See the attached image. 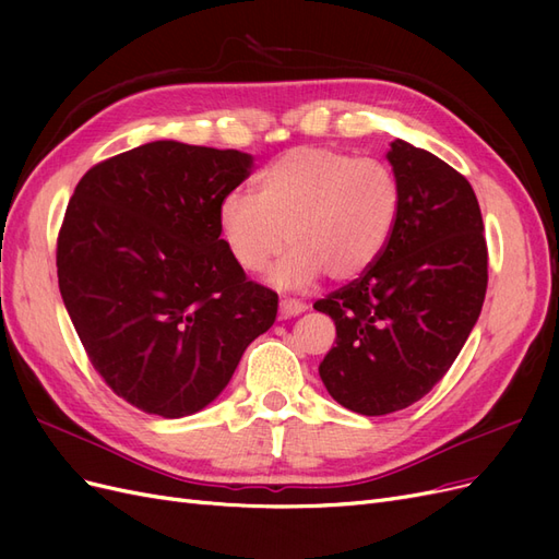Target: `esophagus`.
<instances>
[{"mask_svg": "<svg viewBox=\"0 0 559 559\" xmlns=\"http://www.w3.org/2000/svg\"><path fill=\"white\" fill-rule=\"evenodd\" d=\"M306 312V306H302L300 300H292V298H284L280 300V317L282 319H289V317H298Z\"/></svg>", "mask_w": 559, "mask_h": 559, "instance_id": "esophagus-1", "label": "esophagus"}]
</instances>
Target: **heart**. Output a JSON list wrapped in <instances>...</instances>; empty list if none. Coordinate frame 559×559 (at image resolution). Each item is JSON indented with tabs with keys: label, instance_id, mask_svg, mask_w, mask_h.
<instances>
[{
	"label": "heart",
	"instance_id": "b5f03b06",
	"mask_svg": "<svg viewBox=\"0 0 559 559\" xmlns=\"http://www.w3.org/2000/svg\"><path fill=\"white\" fill-rule=\"evenodd\" d=\"M401 212L392 167L343 151L298 146L265 167L257 195L230 191L218 202V230L245 273L270 270L280 289H306L321 275H364L386 249Z\"/></svg>",
	"mask_w": 559,
	"mask_h": 559
}]
</instances>
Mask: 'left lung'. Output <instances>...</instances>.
I'll return each mask as SVG.
<instances>
[{
	"label": "left lung",
	"instance_id": "left-lung-1",
	"mask_svg": "<svg viewBox=\"0 0 559 559\" xmlns=\"http://www.w3.org/2000/svg\"><path fill=\"white\" fill-rule=\"evenodd\" d=\"M386 160L401 212L382 257L314 302L335 321L319 364L329 394L359 415H389L431 392L468 333L487 292V245L471 183L448 163L394 140Z\"/></svg>",
	"mask_w": 559,
	"mask_h": 559
}]
</instances>
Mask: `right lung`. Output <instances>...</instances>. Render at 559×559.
<instances>
[{
  "instance_id": "1",
  "label": "right lung",
  "mask_w": 559,
  "mask_h": 559,
  "mask_svg": "<svg viewBox=\"0 0 559 559\" xmlns=\"http://www.w3.org/2000/svg\"><path fill=\"white\" fill-rule=\"evenodd\" d=\"M251 170L242 151L158 140L91 167L67 205L62 302L93 368L148 415L205 408L275 324L277 294L218 230V202Z\"/></svg>"
}]
</instances>
